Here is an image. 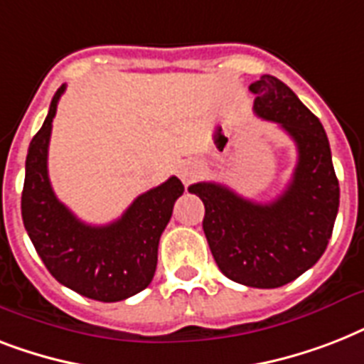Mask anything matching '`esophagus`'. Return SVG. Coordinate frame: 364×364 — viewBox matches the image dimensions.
Returning <instances> with one entry per match:
<instances>
[{
    "instance_id": "34e87169",
    "label": "esophagus",
    "mask_w": 364,
    "mask_h": 364,
    "mask_svg": "<svg viewBox=\"0 0 364 364\" xmlns=\"http://www.w3.org/2000/svg\"><path fill=\"white\" fill-rule=\"evenodd\" d=\"M198 168L194 164H187V166H183L181 170H179V177H181V181L185 183V185H188L191 181H194L196 177H198Z\"/></svg>"
}]
</instances>
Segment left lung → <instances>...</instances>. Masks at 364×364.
<instances>
[{"instance_id":"8db88e82","label":"left lung","mask_w":364,"mask_h":364,"mask_svg":"<svg viewBox=\"0 0 364 364\" xmlns=\"http://www.w3.org/2000/svg\"><path fill=\"white\" fill-rule=\"evenodd\" d=\"M249 90L257 117L279 124L296 145V168L276 200L259 204L221 183H194L204 202V234L219 270L236 283L276 289L310 270L327 249L340 204L331 145L314 113L272 75Z\"/></svg>"}]
</instances>
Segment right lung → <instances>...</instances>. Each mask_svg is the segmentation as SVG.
Returning a JSON list of instances; mask_svg holds the SVG:
<instances>
[{"label":"right lung","mask_w":364,"mask_h":364,"mask_svg":"<svg viewBox=\"0 0 364 364\" xmlns=\"http://www.w3.org/2000/svg\"><path fill=\"white\" fill-rule=\"evenodd\" d=\"M65 85L56 90L48 115L28 149L22 191V221L43 264L71 291L119 302L153 282L159 242L173 204L185 191L177 177L139 194L117 221L92 227L79 221L54 194L47 156L53 119Z\"/></svg>","instance_id":"obj_1"}]
</instances>
